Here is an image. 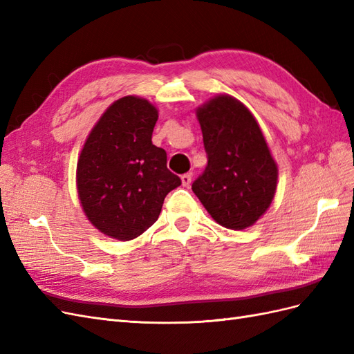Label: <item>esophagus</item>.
Listing matches in <instances>:
<instances>
[{
  "instance_id": "34e87169",
  "label": "esophagus",
  "mask_w": 354,
  "mask_h": 354,
  "mask_svg": "<svg viewBox=\"0 0 354 354\" xmlns=\"http://www.w3.org/2000/svg\"><path fill=\"white\" fill-rule=\"evenodd\" d=\"M181 183H183L185 187H189L190 183H192V174L190 173H186L181 176Z\"/></svg>"
}]
</instances>
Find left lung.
Wrapping results in <instances>:
<instances>
[{"instance_id":"1","label":"left lung","mask_w":354,"mask_h":354,"mask_svg":"<svg viewBox=\"0 0 354 354\" xmlns=\"http://www.w3.org/2000/svg\"><path fill=\"white\" fill-rule=\"evenodd\" d=\"M208 164L192 190L221 226L250 227L270 207L277 167L252 113L217 95L196 112Z\"/></svg>"}]
</instances>
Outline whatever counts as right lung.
Returning a JSON list of instances; mask_svg holds the SVG:
<instances>
[{"mask_svg":"<svg viewBox=\"0 0 354 354\" xmlns=\"http://www.w3.org/2000/svg\"><path fill=\"white\" fill-rule=\"evenodd\" d=\"M158 111L145 99L116 100L91 130L77 167L85 216L118 241L140 236L158 220L165 196L181 185L167 152L152 143Z\"/></svg>","mask_w":354,"mask_h":354,"instance_id":"add662e5","label":"right lung"}]
</instances>
